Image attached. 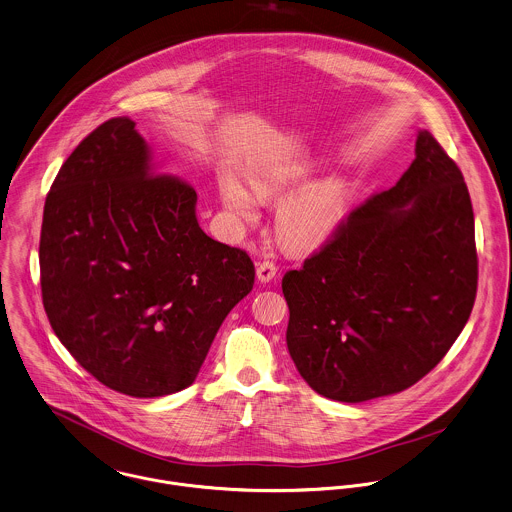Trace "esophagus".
<instances>
[{
  "label": "esophagus",
  "mask_w": 512,
  "mask_h": 512,
  "mask_svg": "<svg viewBox=\"0 0 512 512\" xmlns=\"http://www.w3.org/2000/svg\"><path fill=\"white\" fill-rule=\"evenodd\" d=\"M275 277H277V265H275L273 261L265 259V261H261V263L257 265V279H259L261 283H269V281H273Z\"/></svg>",
  "instance_id": "esophagus-1"
}]
</instances>
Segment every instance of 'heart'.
Returning <instances> with one entry per match:
<instances>
[{
	"label": "heart",
	"instance_id": "b5f03b06",
	"mask_svg": "<svg viewBox=\"0 0 512 512\" xmlns=\"http://www.w3.org/2000/svg\"><path fill=\"white\" fill-rule=\"evenodd\" d=\"M307 178V170L281 166L257 170L249 186L259 198L283 196ZM219 196L227 213L237 223H253L259 217V202L231 172L219 176ZM350 200V188L342 178H324L289 196L277 211V229L283 241L295 249H312L324 243L342 223Z\"/></svg>",
	"mask_w": 512,
	"mask_h": 512
}]
</instances>
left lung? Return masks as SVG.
Here are the masks:
<instances>
[{"label":"left lung","instance_id":"obj_1","mask_svg":"<svg viewBox=\"0 0 512 512\" xmlns=\"http://www.w3.org/2000/svg\"><path fill=\"white\" fill-rule=\"evenodd\" d=\"M477 279L467 184L421 130L398 184L356 207L301 269L285 273L291 358L324 398L398 394L449 352Z\"/></svg>","mask_w":512,"mask_h":512}]
</instances>
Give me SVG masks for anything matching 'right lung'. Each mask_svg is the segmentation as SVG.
Here are the masks:
<instances>
[{
  "label": "right lung",
  "mask_w": 512,
  "mask_h": 512,
  "mask_svg": "<svg viewBox=\"0 0 512 512\" xmlns=\"http://www.w3.org/2000/svg\"><path fill=\"white\" fill-rule=\"evenodd\" d=\"M154 170L134 120H106L61 166L39 241L55 334L91 376L132 398L192 386L255 283L243 249L202 231L196 190Z\"/></svg>",
  "instance_id": "right-lung-1"
}]
</instances>
